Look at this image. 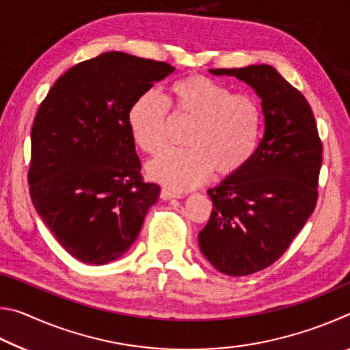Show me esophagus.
I'll list each match as a JSON object with an SVG mask.
<instances>
[{
	"mask_svg": "<svg viewBox=\"0 0 350 350\" xmlns=\"http://www.w3.org/2000/svg\"><path fill=\"white\" fill-rule=\"evenodd\" d=\"M161 198L163 200H170V199H174V198H180V194H177L174 191H170V189H167V188H162Z\"/></svg>",
	"mask_w": 350,
	"mask_h": 350,
	"instance_id": "34e87169",
	"label": "esophagus"
}]
</instances>
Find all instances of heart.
I'll return each mask as SVG.
<instances>
[{"instance_id": "1", "label": "heart", "mask_w": 350, "mask_h": 350, "mask_svg": "<svg viewBox=\"0 0 350 350\" xmlns=\"http://www.w3.org/2000/svg\"><path fill=\"white\" fill-rule=\"evenodd\" d=\"M174 114L194 122L187 137L188 150H167L148 162L152 180L176 191L202 185L216 173L238 174L256 151L262 109L248 94H233L228 86L205 75H188L171 86ZM170 105L148 91L129 109V129L148 154L162 151L168 144Z\"/></svg>"}]
</instances>
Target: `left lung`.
<instances>
[{"label": "left lung", "mask_w": 350, "mask_h": 350, "mask_svg": "<svg viewBox=\"0 0 350 350\" xmlns=\"http://www.w3.org/2000/svg\"><path fill=\"white\" fill-rule=\"evenodd\" d=\"M210 72L245 81L262 100V139L238 174L208 189L215 208L199 233L221 273L247 276L276 262L315 210L323 144L309 102L275 68Z\"/></svg>", "instance_id": "1"}]
</instances>
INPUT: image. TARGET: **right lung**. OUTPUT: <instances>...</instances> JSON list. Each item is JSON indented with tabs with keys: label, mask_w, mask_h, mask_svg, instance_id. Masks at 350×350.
Instances as JSON below:
<instances>
[{
	"label": "right lung",
	"mask_w": 350,
	"mask_h": 350,
	"mask_svg": "<svg viewBox=\"0 0 350 350\" xmlns=\"http://www.w3.org/2000/svg\"><path fill=\"white\" fill-rule=\"evenodd\" d=\"M168 63L105 52L58 79L35 116L29 193L70 256L103 265L134 244L161 187L140 174L129 109Z\"/></svg>",
	"instance_id": "add662e5"
}]
</instances>
